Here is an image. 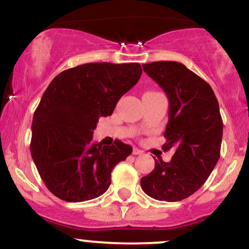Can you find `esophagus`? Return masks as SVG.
<instances>
[{
	"label": "esophagus",
	"instance_id": "34e87169",
	"mask_svg": "<svg viewBox=\"0 0 249 249\" xmlns=\"http://www.w3.org/2000/svg\"><path fill=\"white\" fill-rule=\"evenodd\" d=\"M132 153L134 154V156H137V154H142V150H139V148H137V147H133Z\"/></svg>",
	"mask_w": 249,
	"mask_h": 249
}]
</instances>
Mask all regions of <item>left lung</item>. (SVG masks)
I'll return each mask as SVG.
<instances>
[{"instance_id":"left-lung-1","label":"left lung","mask_w":249,"mask_h":249,"mask_svg":"<svg viewBox=\"0 0 249 249\" xmlns=\"http://www.w3.org/2000/svg\"><path fill=\"white\" fill-rule=\"evenodd\" d=\"M142 69L168 97L164 151H176L168 162L154 159V170L141 185L151 198L179 201L205 184L219 160L224 126L219 103L211 85L181 63L152 62Z\"/></svg>"}]
</instances>
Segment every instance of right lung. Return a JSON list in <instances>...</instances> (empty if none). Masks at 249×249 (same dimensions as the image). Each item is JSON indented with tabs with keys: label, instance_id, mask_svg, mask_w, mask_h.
<instances>
[{
	"label": "right lung",
	"instance_id": "add662e5",
	"mask_svg": "<svg viewBox=\"0 0 249 249\" xmlns=\"http://www.w3.org/2000/svg\"><path fill=\"white\" fill-rule=\"evenodd\" d=\"M142 76L138 63H88L57 75L34 113L30 152L45 186L68 202L107 192L111 172L132 153L121 141H92L99 117L112 115Z\"/></svg>",
	"mask_w": 249,
	"mask_h": 249
}]
</instances>
